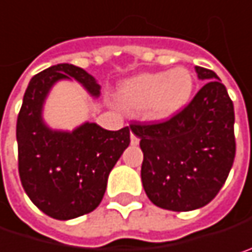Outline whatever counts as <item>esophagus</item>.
<instances>
[{
  "instance_id": "1",
  "label": "esophagus",
  "mask_w": 252,
  "mask_h": 252,
  "mask_svg": "<svg viewBox=\"0 0 252 252\" xmlns=\"http://www.w3.org/2000/svg\"><path fill=\"white\" fill-rule=\"evenodd\" d=\"M129 135H131V144H132V146H137V144L140 143V138L134 134V131H131Z\"/></svg>"
}]
</instances>
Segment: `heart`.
<instances>
[{
    "label": "heart",
    "instance_id": "b5f03b06",
    "mask_svg": "<svg viewBox=\"0 0 252 252\" xmlns=\"http://www.w3.org/2000/svg\"><path fill=\"white\" fill-rule=\"evenodd\" d=\"M194 78L186 67L170 72L141 73L124 80L118 88V103L129 112H143L150 121H169L190 102Z\"/></svg>",
    "mask_w": 252,
    "mask_h": 252
}]
</instances>
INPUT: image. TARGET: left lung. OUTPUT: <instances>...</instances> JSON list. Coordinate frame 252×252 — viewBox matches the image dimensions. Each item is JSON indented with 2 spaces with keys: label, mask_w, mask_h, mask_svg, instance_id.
Returning a JSON list of instances; mask_svg holds the SVG:
<instances>
[{
  "label": "left lung",
  "mask_w": 252,
  "mask_h": 252,
  "mask_svg": "<svg viewBox=\"0 0 252 252\" xmlns=\"http://www.w3.org/2000/svg\"><path fill=\"white\" fill-rule=\"evenodd\" d=\"M205 82L172 120L131 126L144 160L141 182L158 208L188 212L208 205L223 186L235 157L234 105L215 72L194 66Z\"/></svg>",
  "instance_id": "8db88e82"
}]
</instances>
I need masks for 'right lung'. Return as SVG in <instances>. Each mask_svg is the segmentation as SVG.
<instances>
[{"label":"right lung","mask_w":252,"mask_h":252,"mask_svg":"<svg viewBox=\"0 0 252 252\" xmlns=\"http://www.w3.org/2000/svg\"><path fill=\"white\" fill-rule=\"evenodd\" d=\"M76 80L98 98L101 86L82 67L60 63L30 80L17 118L18 173L27 196L46 215L67 220L98 208L108 176L129 146V128L108 131L83 123L72 131L43 120L44 102L59 80Z\"/></svg>","instance_id":"obj_1"}]
</instances>
